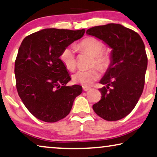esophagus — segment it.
Masks as SVG:
<instances>
[{
  "label": "esophagus",
  "mask_w": 157,
  "mask_h": 157,
  "mask_svg": "<svg viewBox=\"0 0 157 157\" xmlns=\"http://www.w3.org/2000/svg\"><path fill=\"white\" fill-rule=\"evenodd\" d=\"M82 89H83L84 91H85V92H86V91H89V90H91V88L89 87V86H83Z\"/></svg>",
  "instance_id": "1"
}]
</instances>
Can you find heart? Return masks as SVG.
I'll use <instances>...</instances> for the list:
<instances>
[{
    "instance_id": "b5f03b06",
    "label": "heart",
    "mask_w": 157,
    "mask_h": 157,
    "mask_svg": "<svg viewBox=\"0 0 157 157\" xmlns=\"http://www.w3.org/2000/svg\"><path fill=\"white\" fill-rule=\"evenodd\" d=\"M77 50L92 56V66H97L102 71H106L111 63V58L109 53L103 51L104 44L94 37H86L75 46ZM60 60L67 70L72 71L76 66L75 50L72 47L63 49L60 54ZM99 78V72L97 67L85 71L79 70L72 75L74 82L84 86H91Z\"/></svg>"
}]
</instances>
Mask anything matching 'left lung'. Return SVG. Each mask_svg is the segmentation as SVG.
Segmentation results:
<instances>
[{"label":"left lung","mask_w":157,"mask_h":157,"mask_svg":"<svg viewBox=\"0 0 157 157\" xmlns=\"http://www.w3.org/2000/svg\"><path fill=\"white\" fill-rule=\"evenodd\" d=\"M112 48L111 63L99 82L101 100L92 108L108 121L127 116L136 106L144 86L147 67L145 46L140 35L119 24H108L86 30Z\"/></svg>","instance_id":"left-lung-1"}]
</instances>
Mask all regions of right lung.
Returning <instances> with one entry per match:
<instances>
[{
    "label": "right lung",
    "mask_w": 157,
    "mask_h": 157,
    "mask_svg": "<svg viewBox=\"0 0 157 157\" xmlns=\"http://www.w3.org/2000/svg\"><path fill=\"white\" fill-rule=\"evenodd\" d=\"M85 32L51 28L23 39L15 63L16 87L26 108L39 120L55 123L64 118L82 92L80 85L66 86L71 78L59 57Z\"/></svg>",
    "instance_id": "obj_1"
}]
</instances>
